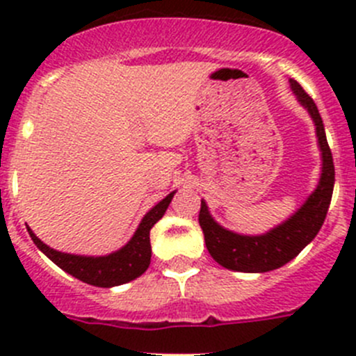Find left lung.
<instances>
[{
    "instance_id": "8db88e82",
    "label": "left lung",
    "mask_w": 356,
    "mask_h": 356,
    "mask_svg": "<svg viewBox=\"0 0 356 356\" xmlns=\"http://www.w3.org/2000/svg\"><path fill=\"white\" fill-rule=\"evenodd\" d=\"M291 89L296 95L298 102L308 110L315 122L318 146L322 152V174L317 189L308 196L305 204L298 208L296 213L289 217L284 224L261 236H241L227 231L211 218L204 201H201L200 225L203 229L204 243L208 253L217 264L229 270L236 272H268L282 267L293 260L308 243L314 241L317 232L327 215L334 189V163L332 153L325 138L324 124L314 99L305 92V89L291 79Z\"/></svg>"
}]
</instances>
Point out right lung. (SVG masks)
I'll list each match as a JSON object with an SVG mask.
<instances>
[{"label":"right lung","mask_w":356,"mask_h":356,"mask_svg":"<svg viewBox=\"0 0 356 356\" xmlns=\"http://www.w3.org/2000/svg\"><path fill=\"white\" fill-rule=\"evenodd\" d=\"M174 195L175 191L155 204L143 217L141 224H139L138 231L134 232L131 241L122 250L106 254V257H82V254L62 253V251L46 246L29 227L27 231L34 245L67 274L74 275L75 279L86 282V284L98 286V288H113V286L134 281L136 277L145 274L146 268L149 267V260H152L149 231L163 217Z\"/></svg>","instance_id":"1"}]
</instances>
